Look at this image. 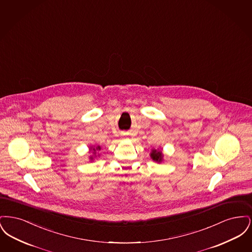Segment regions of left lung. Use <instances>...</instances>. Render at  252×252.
I'll list each match as a JSON object with an SVG mask.
<instances>
[{
    "label": "left lung",
    "mask_w": 252,
    "mask_h": 252,
    "mask_svg": "<svg viewBox=\"0 0 252 252\" xmlns=\"http://www.w3.org/2000/svg\"><path fill=\"white\" fill-rule=\"evenodd\" d=\"M151 158L158 162H160L162 160V154L159 150H153L151 153Z\"/></svg>",
    "instance_id": "obj_1"
}]
</instances>
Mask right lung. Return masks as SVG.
Instances as JSON below:
<instances>
[{
  "label": "right lung",
  "instance_id": "obj_1",
  "mask_svg": "<svg viewBox=\"0 0 252 252\" xmlns=\"http://www.w3.org/2000/svg\"><path fill=\"white\" fill-rule=\"evenodd\" d=\"M96 149H100V147H99V146H98V147H97V148H96Z\"/></svg>",
  "mask_w": 252,
  "mask_h": 252
}]
</instances>
